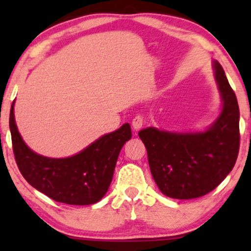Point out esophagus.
<instances>
[{
    "label": "esophagus",
    "instance_id": "esophagus-1",
    "mask_svg": "<svg viewBox=\"0 0 251 251\" xmlns=\"http://www.w3.org/2000/svg\"><path fill=\"white\" fill-rule=\"evenodd\" d=\"M145 124V117L142 116V114H137L132 120V126H133L134 129H139L143 127V125Z\"/></svg>",
    "mask_w": 251,
    "mask_h": 251
}]
</instances>
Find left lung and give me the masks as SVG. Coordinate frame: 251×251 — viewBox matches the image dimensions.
<instances>
[{
    "label": "left lung",
    "mask_w": 251,
    "mask_h": 251,
    "mask_svg": "<svg viewBox=\"0 0 251 251\" xmlns=\"http://www.w3.org/2000/svg\"><path fill=\"white\" fill-rule=\"evenodd\" d=\"M215 79L223 109L205 132L172 133L148 127L139 132L152 177L160 191L176 200H192L217 188L234 168L240 150V108L220 62Z\"/></svg>",
    "instance_id": "8db88e82"
}]
</instances>
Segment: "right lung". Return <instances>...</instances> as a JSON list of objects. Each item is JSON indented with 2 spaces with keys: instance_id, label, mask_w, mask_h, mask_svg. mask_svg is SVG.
<instances>
[{
  "instance_id": "add662e5",
  "label": "right lung",
  "mask_w": 251,
  "mask_h": 251,
  "mask_svg": "<svg viewBox=\"0 0 251 251\" xmlns=\"http://www.w3.org/2000/svg\"><path fill=\"white\" fill-rule=\"evenodd\" d=\"M9 127L20 172L33 188L60 203L89 205L105 196L113 178L118 155L132 132L129 124L102 135L81 152L68 158H47L33 152L17 131L14 102Z\"/></svg>"
}]
</instances>
